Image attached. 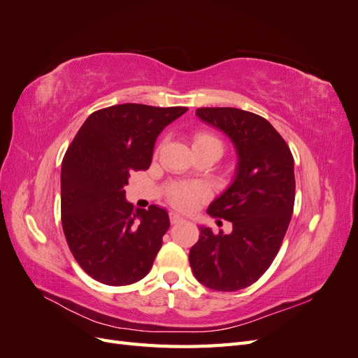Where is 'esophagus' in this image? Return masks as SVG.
<instances>
[{
	"mask_svg": "<svg viewBox=\"0 0 358 358\" xmlns=\"http://www.w3.org/2000/svg\"><path fill=\"white\" fill-rule=\"evenodd\" d=\"M169 216H170L171 224H178V222H182V221H183V218H182V216H180L178 212H170Z\"/></svg>",
	"mask_w": 358,
	"mask_h": 358,
	"instance_id": "1",
	"label": "esophagus"
}]
</instances>
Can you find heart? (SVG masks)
Wrapping results in <instances>:
<instances>
[{"label": "heart", "instance_id": "b5f03b06", "mask_svg": "<svg viewBox=\"0 0 358 358\" xmlns=\"http://www.w3.org/2000/svg\"><path fill=\"white\" fill-rule=\"evenodd\" d=\"M201 142H216L220 143V140L208 133H200L194 137V145ZM203 188L199 185H176L170 189V200L171 203L179 209H191L197 204V201L203 197Z\"/></svg>", "mask_w": 358, "mask_h": 358}]
</instances>
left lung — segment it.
Listing matches in <instances>:
<instances>
[{
  "instance_id": "8db88e82",
  "label": "left lung",
  "mask_w": 358,
  "mask_h": 358,
  "mask_svg": "<svg viewBox=\"0 0 358 358\" xmlns=\"http://www.w3.org/2000/svg\"><path fill=\"white\" fill-rule=\"evenodd\" d=\"M204 124L218 128L237 154L233 182L208 212L233 224L230 234L200 225L189 264L200 284L215 291L252 285L272 264L291 221L296 197L294 159L264 117L234 107H201Z\"/></svg>"
}]
</instances>
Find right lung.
Segmentation results:
<instances>
[{"label": "right lung", "mask_w": 358, "mask_h": 358, "mask_svg": "<svg viewBox=\"0 0 358 358\" xmlns=\"http://www.w3.org/2000/svg\"><path fill=\"white\" fill-rule=\"evenodd\" d=\"M187 107L117 104L88 116L61 166V218L70 251L101 284L145 278L170 227L166 209L125 200L133 171L146 170L157 137Z\"/></svg>", "instance_id": "right-lung-1"}]
</instances>
